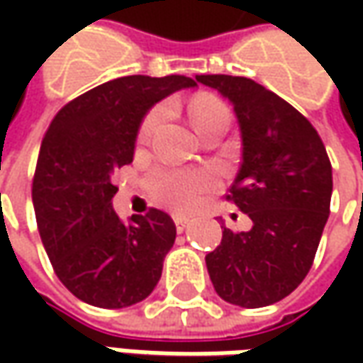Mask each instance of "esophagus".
<instances>
[{
	"label": "esophagus",
	"instance_id": "obj_1",
	"mask_svg": "<svg viewBox=\"0 0 363 363\" xmlns=\"http://www.w3.org/2000/svg\"><path fill=\"white\" fill-rule=\"evenodd\" d=\"M174 222H175V228H177V232H184L189 226V220L186 216H175Z\"/></svg>",
	"mask_w": 363,
	"mask_h": 363
}]
</instances>
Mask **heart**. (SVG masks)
<instances>
[{
  "label": "heart",
  "mask_w": 363,
  "mask_h": 363,
  "mask_svg": "<svg viewBox=\"0 0 363 363\" xmlns=\"http://www.w3.org/2000/svg\"><path fill=\"white\" fill-rule=\"evenodd\" d=\"M189 115L194 119L196 129L202 133L214 123L226 121L228 123V106L216 96L202 94L196 96L189 105ZM165 117V108H153L147 115L141 127L137 141L147 143L153 133L157 131L161 121ZM218 184V175L212 169H177V167H157L147 175V188L151 196L163 206L175 212H189L194 210L202 196Z\"/></svg>",
  "instance_id": "b5f03b06"
}]
</instances>
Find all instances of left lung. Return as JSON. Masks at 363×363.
Instances as JSON below:
<instances>
[{
  "label": "left lung",
  "instance_id": "1",
  "mask_svg": "<svg viewBox=\"0 0 363 363\" xmlns=\"http://www.w3.org/2000/svg\"><path fill=\"white\" fill-rule=\"evenodd\" d=\"M234 106L242 163L226 200L250 218L246 232L222 230L206 255L224 301L257 309L285 299L303 283L329 218L331 163L315 127L295 106L244 77L198 74Z\"/></svg>",
  "mask_w": 363,
  "mask_h": 363
}]
</instances>
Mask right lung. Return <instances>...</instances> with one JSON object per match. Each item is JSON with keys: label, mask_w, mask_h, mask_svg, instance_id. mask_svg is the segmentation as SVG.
Wrapping results in <instances>:
<instances>
[{"label": "right lung", "mask_w": 363, "mask_h": 363, "mask_svg": "<svg viewBox=\"0 0 363 363\" xmlns=\"http://www.w3.org/2000/svg\"><path fill=\"white\" fill-rule=\"evenodd\" d=\"M188 86L196 82L179 74L108 80L64 105L42 139L32 182L38 230L60 283L89 305L129 307L160 281L174 220L151 208L123 222L113 175L133 161L147 111Z\"/></svg>", "instance_id": "right-lung-1"}]
</instances>
